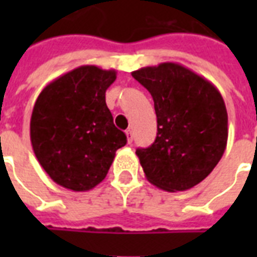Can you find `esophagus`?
<instances>
[{"instance_id": "34e87169", "label": "esophagus", "mask_w": 257, "mask_h": 257, "mask_svg": "<svg viewBox=\"0 0 257 257\" xmlns=\"http://www.w3.org/2000/svg\"><path fill=\"white\" fill-rule=\"evenodd\" d=\"M125 135H126V140H128V143L131 144V143L133 141V132L131 131V129H128V131L125 132Z\"/></svg>"}]
</instances>
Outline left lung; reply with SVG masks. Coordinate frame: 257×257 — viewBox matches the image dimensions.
Here are the masks:
<instances>
[{
  "mask_svg": "<svg viewBox=\"0 0 257 257\" xmlns=\"http://www.w3.org/2000/svg\"><path fill=\"white\" fill-rule=\"evenodd\" d=\"M148 89L157 117L156 140L136 155L145 177L167 192L187 191L201 183L223 157L228 113L211 81L176 62L132 72Z\"/></svg>",
  "mask_w": 257,
  "mask_h": 257,
  "instance_id": "8db88e82",
  "label": "left lung"
}]
</instances>
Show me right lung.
Segmentation results:
<instances>
[{
	"instance_id": "obj_1",
	"label": "right lung",
	"mask_w": 257,
	"mask_h": 257,
	"mask_svg": "<svg viewBox=\"0 0 257 257\" xmlns=\"http://www.w3.org/2000/svg\"><path fill=\"white\" fill-rule=\"evenodd\" d=\"M116 70L82 65L49 82L30 118V141L54 183L85 192L105 179L126 136L113 124L105 92Z\"/></svg>"
}]
</instances>
